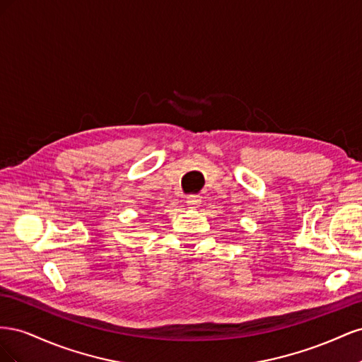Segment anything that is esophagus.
<instances>
[{
	"instance_id": "34e87169",
	"label": "esophagus",
	"mask_w": 362,
	"mask_h": 362,
	"mask_svg": "<svg viewBox=\"0 0 362 362\" xmlns=\"http://www.w3.org/2000/svg\"><path fill=\"white\" fill-rule=\"evenodd\" d=\"M199 204H201V196H198V194H192V196H189V198H187V205L190 208L199 206Z\"/></svg>"
}]
</instances>
